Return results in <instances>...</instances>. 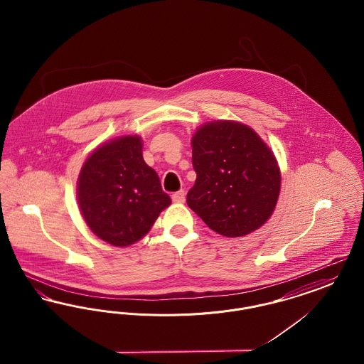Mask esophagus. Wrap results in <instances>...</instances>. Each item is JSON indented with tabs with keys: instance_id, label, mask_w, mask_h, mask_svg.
Instances as JSON below:
<instances>
[{
	"instance_id": "34e87169",
	"label": "esophagus",
	"mask_w": 364,
	"mask_h": 364,
	"mask_svg": "<svg viewBox=\"0 0 364 364\" xmlns=\"http://www.w3.org/2000/svg\"><path fill=\"white\" fill-rule=\"evenodd\" d=\"M172 200L174 203H183L186 200V192L184 191H178V192H174L172 195Z\"/></svg>"
}]
</instances>
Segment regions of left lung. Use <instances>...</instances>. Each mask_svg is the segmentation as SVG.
Instances as JSON below:
<instances>
[{"instance_id": "1", "label": "left lung", "mask_w": 364, "mask_h": 364, "mask_svg": "<svg viewBox=\"0 0 364 364\" xmlns=\"http://www.w3.org/2000/svg\"><path fill=\"white\" fill-rule=\"evenodd\" d=\"M196 172L187 203L205 224L226 237H242L273 214L281 188L277 159L248 125L218 120L192 136Z\"/></svg>"}]
</instances>
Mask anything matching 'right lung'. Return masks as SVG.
<instances>
[{"instance_id": "1", "label": "right lung", "mask_w": 364, "mask_h": 364, "mask_svg": "<svg viewBox=\"0 0 364 364\" xmlns=\"http://www.w3.org/2000/svg\"><path fill=\"white\" fill-rule=\"evenodd\" d=\"M141 149L138 135L104 143L87 158L77 178V203L87 225L116 247L140 240L172 203Z\"/></svg>"}]
</instances>
